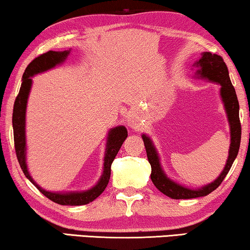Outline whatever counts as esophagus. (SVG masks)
I'll use <instances>...</instances> for the list:
<instances>
[{"label": "esophagus", "instance_id": "esophagus-1", "mask_svg": "<svg viewBox=\"0 0 250 250\" xmlns=\"http://www.w3.org/2000/svg\"><path fill=\"white\" fill-rule=\"evenodd\" d=\"M128 125L130 126V128H132V129H135V130L139 129V124H138V121H136V119L133 118V117H131V118L129 119V121H128Z\"/></svg>", "mask_w": 250, "mask_h": 250}]
</instances>
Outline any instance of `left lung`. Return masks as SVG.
Masks as SVG:
<instances>
[{
	"label": "left lung",
	"mask_w": 250,
	"mask_h": 250,
	"mask_svg": "<svg viewBox=\"0 0 250 250\" xmlns=\"http://www.w3.org/2000/svg\"><path fill=\"white\" fill-rule=\"evenodd\" d=\"M194 66L197 69L195 72L197 79H203L208 83L220 85V97L223 103L224 110H226L228 122H229L230 126L231 139L229 155H228L227 163L224 165L222 172L215 180L203 186V187L189 188L184 185L178 184L177 181L167 177V174L162 167L159 152H157L153 140L145 133H143L142 138L144 144H145L147 159H148L150 167H152L150 179H152L154 186L161 192H163L164 195L172 199L197 198V197L207 196L213 190H215L221 185V182L224 180L228 172L230 171L232 164L238 155L239 147H240L241 125L240 120H239V103L237 94H235V90L230 80L227 64L220 55L212 54L209 52H203L200 54V58L194 63Z\"/></svg>",
	"instance_id": "8db88e82"
}]
</instances>
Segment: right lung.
<instances>
[{
  "mask_svg": "<svg viewBox=\"0 0 250 250\" xmlns=\"http://www.w3.org/2000/svg\"><path fill=\"white\" fill-rule=\"evenodd\" d=\"M71 50L66 51H48L33 60L24 70L22 76V83H21L18 96L16 98L15 106H13L12 114V126H13V138H15V147L17 153V159L19 161L20 167L26 178L40 190L44 196H46L52 202L60 205H71L79 206L86 205L96 199L110 181L111 177V165L115 156L120 150L122 144L128 137V131L125 125H118L115 128L108 130L106 137V146H105L103 173L98 179L97 184L93 187L83 191H50L42 188L31 177L27 167V139H26V111L28 97H29L31 86H33V77L43 73L45 71L55 68L56 65L62 64L68 59Z\"/></svg>",
  "mask_w": 250,
  "mask_h": 250,
  "instance_id": "add662e5",
  "label": "right lung"
}]
</instances>
